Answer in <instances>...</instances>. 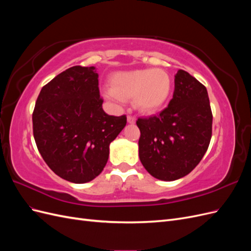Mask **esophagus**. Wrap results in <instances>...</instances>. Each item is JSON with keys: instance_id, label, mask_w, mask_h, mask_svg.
<instances>
[{"instance_id": "34e87169", "label": "esophagus", "mask_w": 251, "mask_h": 251, "mask_svg": "<svg viewBox=\"0 0 251 251\" xmlns=\"http://www.w3.org/2000/svg\"><path fill=\"white\" fill-rule=\"evenodd\" d=\"M135 121H136V117L135 116H133V115H128L127 116V123L128 124H135Z\"/></svg>"}]
</instances>
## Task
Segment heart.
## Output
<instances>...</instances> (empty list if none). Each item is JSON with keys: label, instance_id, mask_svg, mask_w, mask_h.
Returning <instances> with one entry per match:
<instances>
[{"label": "heart", "instance_id": "1", "mask_svg": "<svg viewBox=\"0 0 251 251\" xmlns=\"http://www.w3.org/2000/svg\"><path fill=\"white\" fill-rule=\"evenodd\" d=\"M172 91L169 74L160 69H141L116 72L111 77L107 96L118 101L134 98L142 112H154L168 100Z\"/></svg>", "mask_w": 251, "mask_h": 251}]
</instances>
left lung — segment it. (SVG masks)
<instances>
[{
  "mask_svg": "<svg viewBox=\"0 0 251 251\" xmlns=\"http://www.w3.org/2000/svg\"><path fill=\"white\" fill-rule=\"evenodd\" d=\"M136 125L144 169L163 181L186 176L201 161L211 138L212 113L206 88L179 70L168 107L157 116L138 118Z\"/></svg>",
  "mask_w": 251,
  "mask_h": 251,
  "instance_id": "obj_1",
  "label": "left lung"
}]
</instances>
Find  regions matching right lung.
<instances>
[{"label":"right lung","mask_w":251,"mask_h":251,"mask_svg":"<svg viewBox=\"0 0 251 251\" xmlns=\"http://www.w3.org/2000/svg\"><path fill=\"white\" fill-rule=\"evenodd\" d=\"M95 67L74 66L45 85L32 114L33 136L45 162L73 183L96 178L126 116L102 110Z\"/></svg>","instance_id":"add662e5"}]
</instances>
